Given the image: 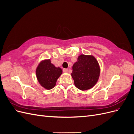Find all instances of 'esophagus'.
Listing matches in <instances>:
<instances>
[{"label":"esophagus","instance_id":"esophagus-1","mask_svg":"<svg viewBox=\"0 0 134 134\" xmlns=\"http://www.w3.org/2000/svg\"><path fill=\"white\" fill-rule=\"evenodd\" d=\"M63 72H69V70L68 69H63Z\"/></svg>","mask_w":134,"mask_h":134}]
</instances>
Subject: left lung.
I'll use <instances>...</instances> for the list:
<instances>
[{
	"instance_id": "1",
	"label": "left lung",
	"mask_w": 134,
	"mask_h": 134,
	"mask_svg": "<svg viewBox=\"0 0 134 134\" xmlns=\"http://www.w3.org/2000/svg\"><path fill=\"white\" fill-rule=\"evenodd\" d=\"M71 76L75 86L81 91L90 90L98 82L100 66L98 61L92 55H80L72 67Z\"/></svg>"
}]
</instances>
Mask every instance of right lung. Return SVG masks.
<instances>
[{
  "label": "right lung",
  "instance_id": "1",
  "mask_svg": "<svg viewBox=\"0 0 134 134\" xmlns=\"http://www.w3.org/2000/svg\"><path fill=\"white\" fill-rule=\"evenodd\" d=\"M63 70L51 63L50 59L40 62L36 69V78L38 83L44 89L51 90L56 84V81L62 74Z\"/></svg>",
  "mask_w": 134,
  "mask_h": 134
}]
</instances>
